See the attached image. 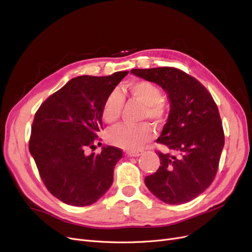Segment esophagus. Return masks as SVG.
I'll return each instance as SVG.
<instances>
[{
	"label": "esophagus",
	"mask_w": 252,
	"mask_h": 252,
	"mask_svg": "<svg viewBox=\"0 0 252 252\" xmlns=\"http://www.w3.org/2000/svg\"><path fill=\"white\" fill-rule=\"evenodd\" d=\"M142 153H143V151L142 150H138V151H127L126 152V156L127 157H130V158H137V157H140Z\"/></svg>",
	"instance_id": "1"
}]
</instances>
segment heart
Masks as SVG:
<instances>
[{"label": "heart", "instance_id": "heart-1", "mask_svg": "<svg viewBox=\"0 0 252 252\" xmlns=\"http://www.w3.org/2000/svg\"><path fill=\"white\" fill-rule=\"evenodd\" d=\"M126 90L132 97L144 105L142 118L160 122L165 117L167 108L165 103L161 102L162 94L157 84L147 80L133 81L126 85ZM124 104V95L119 91L114 90L109 93L102 105V119L106 124L117 122L122 115ZM152 138L153 128L147 123L136 126L118 125L112 127L107 134L109 143L127 150L139 149Z\"/></svg>", "mask_w": 252, "mask_h": 252}]
</instances>
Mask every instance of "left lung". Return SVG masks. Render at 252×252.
Returning a JSON list of instances; mask_svg holds the SVG:
<instances>
[{
  "mask_svg": "<svg viewBox=\"0 0 252 252\" xmlns=\"http://www.w3.org/2000/svg\"><path fill=\"white\" fill-rule=\"evenodd\" d=\"M130 73L156 82L171 102L168 122L158 142L160 166L145 177V185L158 199L171 205L191 201L213 182L224 145L222 122L206 87L179 69H133Z\"/></svg>",
  "mask_w": 252,
  "mask_h": 252,
  "instance_id": "left-lung-1",
  "label": "left lung"
}]
</instances>
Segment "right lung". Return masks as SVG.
I'll list each match as a JSON object with an SVG mask.
<instances>
[{
	"instance_id": "right-lung-1",
	"label": "right lung",
	"mask_w": 252,
	"mask_h": 252,
	"mask_svg": "<svg viewBox=\"0 0 252 252\" xmlns=\"http://www.w3.org/2000/svg\"><path fill=\"white\" fill-rule=\"evenodd\" d=\"M128 74L105 77L79 76L41 104L32 125L29 149L48 191L68 205L95 203L110 189L123 150L103 147L99 155L87 149L100 145L101 109L105 97Z\"/></svg>"
}]
</instances>
